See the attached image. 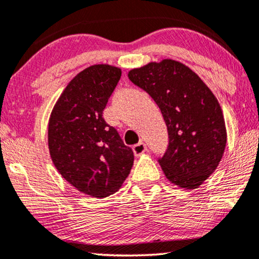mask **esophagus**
Masks as SVG:
<instances>
[{
  "label": "esophagus",
  "mask_w": 259,
  "mask_h": 259,
  "mask_svg": "<svg viewBox=\"0 0 259 259\" xmlns=\"http://www.w3.org/2000/svg\"><path fill=\"white\" fill-rule=\"evenodd\" d=\"M133 150H134V154H135V156H140V155L144 154L147 151V146L144 144L143 142H139L135 146L133 147Z\"/></svg>",
  "instance_id": "esophagus-1"
}]
</instances>
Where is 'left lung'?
<instances>
[{
    "instance_id": "1",
    "label": "left lung",
    "mask_w": 259,
    "mask_h": 259,
    "mask_svg": "<svg viewBox=\"0 0 259 259\" xmlns=\"http://www.w3.org/2000/svg\"><path fill=\"white\" fill-rule=\"evenodd\" d=\"M156 103L169 143L158 158L165 178L193 189L218 167L226 147V127L215 96L195 72L171 59L149 63L127 74Z\"/></svg>"
}]
</instances>
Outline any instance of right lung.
Returning a JSON list of instances; mask_svg holds the SVG:
<instances>
[{
	"label": "right lung",
	"instance_id": "right-lung-1",
	"mask_svg": "<svg viewBox=\"0 0 259 259\" xmlns=\"http://www.w3.org/2000/svg\"><path fill=\"white\" fill-rule=\"evenodd\" d=\"M120 75V68L105 64L85 68L68 82L48 123L55 168L79 192L94 198L118 191L134 163L132 148L103 118Z\"/></svg>",
	"mask_w": 259,
	"mask_h": 259
}]
</instances>
